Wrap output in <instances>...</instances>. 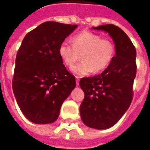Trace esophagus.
I'll return each mask as SVG.
<instances>
[{"mask_svg": "<svg viewBox=\"0 0 150 150\" xmlns=\"http://www.w3.org/2000/svg\"><path fill=\"white\" fill-rule=\"evenodd\" d=\"M75 78H76V84L79 85V76H76Z\"/></svg>", "mask_w": 150, "mask_h": 150, "instance_id": "obj_1", "label": "esophagus"}]
</instances>
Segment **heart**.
<instances>
[{
  "instance_id": "heart-1",
  "label": "heart",
  "mask_w": 150,
  "mask_h": 150,
  "mask_svg": "<svg viewBox=\"0 0 150 150\" xmlns=\"http://www.w3.org/2000/svg\"><path fill=\"white\" fill-rule=\"evenodd\" d=\"M73 44L62 42L59 55L67 67H72L81 55L82 61L72 68L74 74L86 75L94 71L100 72L109 66L116 54L112 41L89 31L79 33L72 39Z\"/></svg>"
}]
</instances>
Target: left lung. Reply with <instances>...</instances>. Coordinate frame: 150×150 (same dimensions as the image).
<instances>
[{
    "label": "left lung",
    "mask_w": 150,
    "mask_h": 150,
    "mask_svg": "<svg viewBox=\"0 0 150 150\" xmlns=\"http://www.w3.org/2000/svg\"><path fill=\"white\" fill-rule=\"evenodd\" d=\"M93 29L108 33L116 46V55L100 75L80 79L84 99L79 112L87 126L106 129L118 122L131 104L137 73V51L128 35L115 25Z\"/></svg>",
    "instance_id": "obj_1"
}]
</instances>
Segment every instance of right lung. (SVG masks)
<instances>
[{
	"mask_svg": "<svg viewBox=\"0 0 150 150\" xmlns=\"http://www.w3.org/2000/svg\"><path fill=\"white\" fill-rule=\"evenodd\" d=\"M76 27L77 25L46 21L22 40L12 86L18 106L31 122H54L63 101L75 88V77L67 70L58 50Z\"/></svg>",
	"mask_w": 150,
	"mask_h": 150,
	"instance_id": "obj_1",
	"label": "right lung"
}]
</instances>
